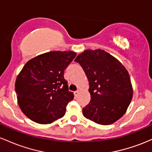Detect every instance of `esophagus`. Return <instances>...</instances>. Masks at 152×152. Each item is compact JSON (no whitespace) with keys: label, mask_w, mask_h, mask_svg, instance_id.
Listing matches in <instances>:
<instances>
[{"label":"esophagus","mask_w":152,"mask_h":152,"mask_svg":"<svg viewBox=\"0 0 152 152\" xmlns=\"http://www.w3.org/2000/svg\"><path fill=\"white\" fill-rule=\"evenodd\" d=\"M79 93H80V90H76V91H75L74 92L75 96V97L77 96V95H79Z\"/></svg>","instance_id":"34e87169"}]
</instances>
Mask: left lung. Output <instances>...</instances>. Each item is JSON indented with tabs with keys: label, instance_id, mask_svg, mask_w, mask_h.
<instances>
[{
	"label": "left lung",
	"instance_id": "left-lung-1",
	"mask_svg": "<svg viewBox=\"0 0 152 152\" xmlns=\"http://www.w3.org/2000/svg\"><path fill=\"white\" fill-rule=\"evenodd\" d=\"M89 81L90 103L83 108L86 118L101 125L113 124L126 111L133 97L129 72L102 49L85 50L76 59Z\"/></svg>",
	"mask_w": 152,
	"mask_h": 152
}]
</instances>
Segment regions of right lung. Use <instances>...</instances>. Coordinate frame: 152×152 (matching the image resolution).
<instances>
[{
	"instance_id": "1",
	"label": "right lung",
	"mask_w": 152,
	"mask_h": 152,
	"mask_svg": "<svg viewBox=\"0 0 152 152\" xmlns=\"http://www.w3.org/2000/svg\"><path fill=\"white\" fill-rule=\"evenodd\" d=\"M76 55L71 51H54L26 63L17 76L15 90L20 108L28 118L47 124L64 116L74 98L64 72Z\"/></svg>"
}]
</instances>
